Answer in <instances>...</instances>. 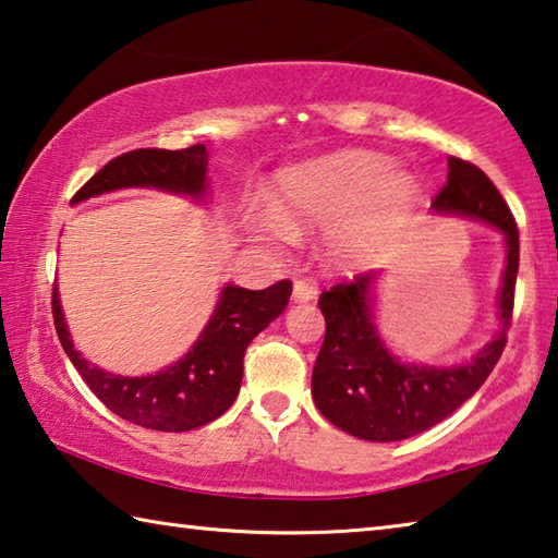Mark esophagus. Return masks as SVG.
I'll use <instances>...</instances> for the list:
<instances>
[{"instance_id":"1","label":"esophagus","mask_w":558,"mask_h":558,"mask_svg":"<svg viewBox=\"0 0 558 558\" xmlns=\"http://www.w3.org/2000/svg\"><path fill=\"white\" fill-rule=\"evenodd\" d=\"M318 294L314 279H296L294 281V301H312Z\"/></svg>"}]
</instances>
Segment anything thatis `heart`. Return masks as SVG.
Wrapping results in <instances>:
<instances>
[{"instance_id":"1","label":"heart","mask_w":558,"mask_h":558,"mask_svg":"<svg viewBox=\"0 0 558 558\" xmlns=\"http://www.w3.org/2000/svg\"><path fill=\"white\" fill-rule=\"evenodd\" d=\"M415 197L417 182L403 172H392L388 158L349 150L287 172L279 205L289 222L328 230L336 226L331 254L341 264H359L380 250ZM277 227L287 232L281 219Z\"/></svg>"}]
</instances>
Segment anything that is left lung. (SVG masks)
Masks as SVG:
<instances>
[{
    "mask_svg": "<svg viewBox=\"0 0 558 558\" xmlns=\"http://www.w3.org/2000/svg\"><path fill=\"white\" fill-rule=\"evenodd\" d=\"M437 213L480 217L505 232L507 269L499 294L501 333L477 359L454 368L403 365L392 359L371 322L368 289L373 274L331 287L318 296L326 318L324 345L312 376L314 403L322 415L361 440L396 442L430 430L452 415L501 359L514 312L519 271V230L505 197L474 162L450 155L447 180L435 195Z\"/></svg>",
    "mask_w": 558,
    "mask_h": 558,
    "instance_id": "1",
    "label": "left lung"
}]
</instances>
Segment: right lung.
Listing matches in <instances>:
<instances>
[{"mask_svg":"<svg viewBox=\"0 0 558 558\" xmlns=\"http://www.w3.org/2000/svg\"><path fill=\"white\" fill-rule=\"evenodd\" d=\"M205 168L207 150L203 143L182 150H128L108 160L71 197V203L111 193L118 187H160L197 197L205 187ZM289 296V279L262 291L225 287L215 316L209 318L193 351L172 368L145 378L113 376L81 359L63 324L57 289L51 294V312L63 351L100 403L133 425L162 433H185L213 423L234 403L242 383L246 345L284 312Z\"/></svg>","mask_w":558,"mask_h":558,"instance_id":"right-lung-1","label":"right lung"}]
</instances>
